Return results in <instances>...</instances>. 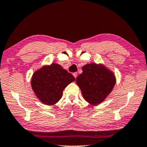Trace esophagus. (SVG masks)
I'll list each match as a JSON object with an SVG mask.
<instances>
[{
	"mask_svg": "<svg viewBox=\"0 0 147 147\" xmlns=\"http://www.w3.org/2000/svg\"><path fill=\"white\" fill-rule=\"evenodd\" d=\"M73 76H74V78L76 79V78H77V76H78V73H77V72H75V73H74L73 74Z\"/></svg>",
	"mask_w": 147,
	"mask_h": 147,
	"instance_id": "esophagus-1",
	"label": "esophagus"
}]
</instances>
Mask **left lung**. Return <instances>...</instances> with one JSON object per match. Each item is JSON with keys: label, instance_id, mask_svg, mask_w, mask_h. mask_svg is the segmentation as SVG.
<instances>
[{"label": "left lung", "instance_id": "left-lung-1", "mask_svg": "<svg viewBox=\"0 0 147 147\" xmlns=\"http://www.w3.org/2000/svg\"><path fill=\"white\" fill-rule=\"evenodd\" d=\"M76 79L84 99L91 105H97L105 99L115 85V76L102 64L89 63Z\"/></svg>", "mask_w": 147, "mask_h": 147}]
</instances>
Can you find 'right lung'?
<instances>
[{
	"label": "right lung",
	"mask_w": 147,
	"mask_h": 147,
	"mask_svg": "<svg viewBox=\"0 0 147 147\" xmlns=\"http://www.w3.org/2000/svg\"><path fill=\"white\" fill-rule=\"evenodd\" d=\"M75 78L58 63L45 65L34 73L31 86L42 103L47 105L56 104L61 98L63 91Z\"/></svg>",
	"instance_id": "obj_1"
}]
</instances>
